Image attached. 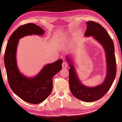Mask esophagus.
<instances>
[{
  "instance_id": "1",
  "label": "esophagus",
  "mask_w": 122,
  "mask_h": 122,
  "mask_svg": "<svg viewBox=\"0 0 122 122\" xmlns=\"http://www.w3.org/2000/svg\"><path fill=\"white\" fill-rule=\"evenodd\" d=\"M68 63L66 62H63L62 64V68L63 69H66L68 68Z\"/></svg>"
}]
</instances>
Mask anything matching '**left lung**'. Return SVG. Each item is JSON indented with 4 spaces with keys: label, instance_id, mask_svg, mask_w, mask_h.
Instances as JSON below:
<instances>
[{
    "label": "left lung",
    "instance_id": "left-lung-1",
    "mask_svg": "<svg viewBox=\"0 0 122 122\" xmlns=\"http://www.w3.org/2000/svg\"><path fill=\"white\" fill-rule=\"evenodd\" d=\"M85 37H92L97 41L104 49L107 62V74L102 84L94 87L86 86L78 78L73 62L69 56L66 58L69 63V86L71 92L77 99L92 102L100 99L112 86L116 74V63L114 46L113 40L104 28L98 23L89 21L86 22Z\"/></svg>",
    "mask_w": 122,
    "mask_h": 122
}]
</instances>
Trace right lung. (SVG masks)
<instances>
[{
    "instance_id": "add662e5",
    "label": "right lung",
    "mask_w": 122,
    "mask_h": 122,
    "mask_svg": "<svg viewBox=\"0 0 122 122\" xmlns=\"http://www.w3.org/2000/svg\"><path fill=\"white\" fill-rule=\"evenodd\" d=\"M45 31L35 24L18 27L10 36L5 50L4 62L10 87L22 100L31 104H39L47 98L52 91L54 76L62 69L63 60L59 59L47 64L34 77H29L20 73L17 66L16 53L19 40L27 36H42Z\"/></svg>"
}]
</instances>
